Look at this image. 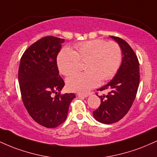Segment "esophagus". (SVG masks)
Wrapping results in <instances>:
<instances>
[{"instance_id":"1","label":"esophagus","mask_w":157,"mask_h":157,"mask_svg":"<svg viewBox=\"0 0 157 157\" xmlns=\"http://www.w3.org/2000/svg\"><path fill=\"white\" fill-rule=\"evenodd\" d=\"M77 96H79V97H88V94H82V93H77Z\"/></svg>"}]
</instances>
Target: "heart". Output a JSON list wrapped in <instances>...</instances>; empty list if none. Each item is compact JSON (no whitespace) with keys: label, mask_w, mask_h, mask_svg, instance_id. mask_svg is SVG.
<instances>
[{"label":"heart","mask_w":157,"mask_h":157,"mask_svg":"<svg viewBox=\"0 0 157 157\" xmlns=\"http://www.w3.org/2000/svg\"><path fill=\"white\" fill-rule=\"evenodd\" d=\"M75 51L65 48L59 53L57 66L60 73L71 76L86 63L84 73L77 74L67 79L68 89L86 93L96 87L100 80H109L114 76L122 60V50L117 43L104 40H94L79 43Z\"/></svg>","instance_id":"obj_1"}]
</instances>
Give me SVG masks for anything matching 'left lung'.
I'll use <instances>...</instances> for the list:
<instances>
[{"instance_id":"1","label":"left lung","mask_w":157,"mask_h":157,"mask_svg":"<svg viewBox=\"0 0 157 157\" xmlns=\"http://www.w3.org/2000/svg\"><path fill=\"white\" fill-rule=\"evenodd\" d=\"M111 37L121 48L122 61L115 77L109 83L97 89L108 91L106 94L99 96L101 103L93 111L94 118L104 124L117 122L128 112L137 93L140 77L137 56L132 48L120 37Z\"/></svg>"}]
</instances>
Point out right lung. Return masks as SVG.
<instances>
[{
	"label": "right lung",
	"instance_id": "1",
	"mask_svg": "<svg viewBox=\"0 0 157 157\" xmlns=\"http://www.w3.org/2000/svg\"><path fill=\"white\" fill-rule=\"evenodd\" d=\"M64 39L46 36L23 54L18 82L23 105L39 125L54 128L65 122L73 93L61 94L65 82L60 75L57 57ZM56 94L55 96L53 95Z\"/></svg>",
	"mask_w": 157,
	"mask_h": 157
}]
</instances>
